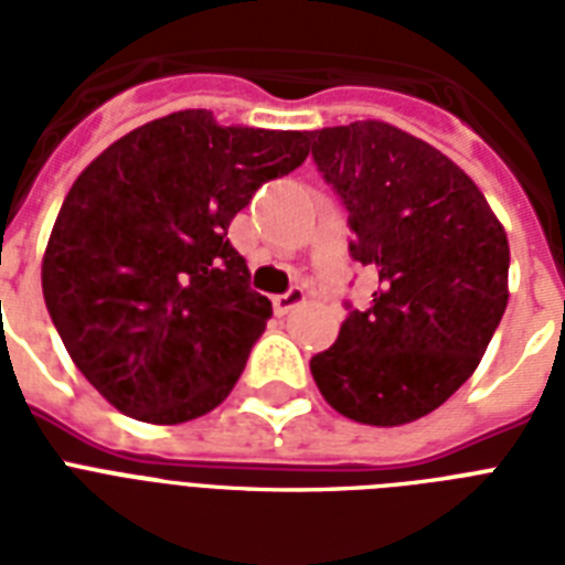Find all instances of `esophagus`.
<instances>
[{"label":"esophagus","mask_w":565,"mask_h":565,"mask_svg":"<svg viewBox=\"0 0 565 565\" xmlns=\"http://www.w3.org/2000/svg\"><path fill=\"white\" fill-rule=\"evenodd\" d=\"M305 299H308V292L301 290V287H292V290L281 292V296H275L273 308H275V313H278V317H284V313H290L292 308L305 305Z\"/></svg>","instance_id":"obj_1"}]
</instances>
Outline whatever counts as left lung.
Segmentation results:
<instances>
[{
	"label": "left lung",
	"mask_w": 565,
	"mask_h": 565,
	"mask_svg": "<svg viewBox=\"0 0 565 565\" xmlns=\"http://www.w3.org/2000/svg\"><path fill=\"white\" fill-rule=\"evenodd\" d=\"M349 207V252L377 275L370 310L310 361L319 393L361 425H407L460 390L508 308V231L451 158L381 119L310 131Z\"/></svg>",
	"instance_id": "8db88e82"
}]
</instances>
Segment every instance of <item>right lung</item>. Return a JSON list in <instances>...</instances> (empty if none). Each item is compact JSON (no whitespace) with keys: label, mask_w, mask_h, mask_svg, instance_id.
Returning <instances> with one entry per match:
<instances>
[{"label":"right lung","mask_w":565,"mask_h":565,"mask_svg":"<svg viewBox=\"0 0 565 565\" xmlns=\"http://www.w3.org/2000/svg\"><path fill=\"white\" fill-rule=\"evenodd\" d=\"M308 140L175 110L75 179L49 234L43 299L75 366L119 413L179 425L228 398L273 317L228 225L264 181L305 163Z\"/></svg>","instance_id":"obj_1"}]
</instances>
